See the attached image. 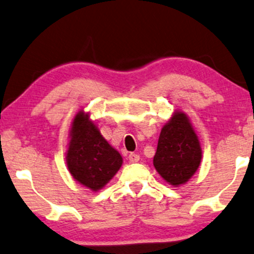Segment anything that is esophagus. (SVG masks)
<instances>
[{
	"label": "esophagus",
	"instance_id": "1",
	"mask_svg": "<svg viewBox=\"0 0 254 254\" xmlns=\"http://www.w3.org/2000/svg\"><path fill=\"white\" fill-rule=\"evenodd\" d=\"M128 159H129L130 162H137L140 160V156L139 154H136V153H130V154L128 155Z\"/></svg>",
	"mask_w": 254,
	"mask_h": 254
}]
</instances>
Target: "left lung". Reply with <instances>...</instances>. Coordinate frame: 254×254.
I'll return each mask as SVG.
<instances>
[{
    "label": "left lung",
    "instance_id": "obj_1",
    "mask_svg": "<svg viewBox=\"0 0 254 254\" xmlns=\"http://www.w3.org/2000/svg\"><path fill=\"white\" fill-rule=\"evenodd\" d=\"M201 148L189 118L177 112L162 127L153 159L155 170L168 184L187 183L198 170Z\"/></svg>",
    "mask_w": 254,
    "mask_h": 254
}]
</instances>
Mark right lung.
<instances>
[{
	"label": "right lung",
	"instance_id": "1",
	"mask_svg": "<svg viewBox=\"0 0 254 254\" xmlns=\"http://www.w3.org/2000/svg\"><path fill=\"white\" fill-rule=\"evenodd\" d=\"M65 160L71 177L92 190L102 189L122 165L120 153L106 141L83 112L77 113L71 124Z\"/></svg>",
	"mask_w": 254,
	"mask_h": 254
}]
</instances>
